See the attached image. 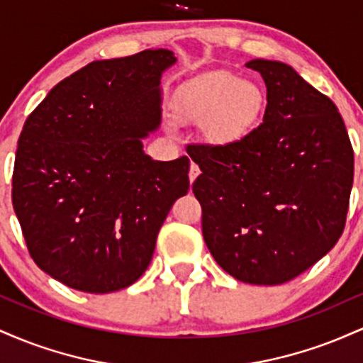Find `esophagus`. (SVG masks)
<instances>
[{
	"instance_id": "esophagus-1",
	"label": "esophagus",
	"mask_w": 363,
	"mask_h": 363,
	"mask_svg": "<svg viewBox=\"0 0 363 363\" xmlns=\"http://www.w3.org/2000/svg\"><path fill=\"white\" fill-rule=\"evenodd\" d=\"M199 172H201V170H199L198 165L191 164V167H189V182H191V184H193V182L196 181V177L199 176Z\"/></svg>"
}]
</instances>
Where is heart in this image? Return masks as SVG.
Instances as JSON below:
<instances>
[{
	"mask_svg": "<svg viewBox=\"0 0 363 363\" xmlns=\"http://www.w3.org/2000/svg\"><path fill=\"white\" fill-rule=\"evenodd\" d=\"M172 118L181 124H199L208 143L228 147L256 128L264 94L257 83L228 72H211L184 83L174 95Z\"/></svg>",
	"mask_w": 363,
	"mask_h": 363,
	"instance_id": "obj_1",
	"label": "heart"
}]
</instances>
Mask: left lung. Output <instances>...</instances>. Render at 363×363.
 <instances>
[{"label":"left lung","instance_id":"obj_1","mask_svg":"<svg viewBox=\"0 0 363 363\" xmlns=\"http://www.w3.org/2000/svg\"><path fill=\"white\" fill-rule=\"evenodd\" d=\"M266 83L262 124L228 147L187 150L201 169L193 193L215 261L252 285L309 269L343 234L353 148L338 107L285 62L251 60Z\"/></svg>","mask_w":363,"mask_h":363}]
</instances>
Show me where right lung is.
Instances as JSON below:
<instances>
[{"mask_svg":"<svg viewBox=\"0 0 363 363\" xmlns=\"http://www.w3.org/2000/svg\"><path fill=\"white\" fill-rule=\"evenodd\" d=\"M169 49L94 61L28 116L13 169V210L35 264L66 286L109 294L152 261L170 208L189 189V158L153 160Z\"/></svg>","mask_w":363,"mask_h":363,"instance_id":"1","label":"right lung"}]
</instances>
